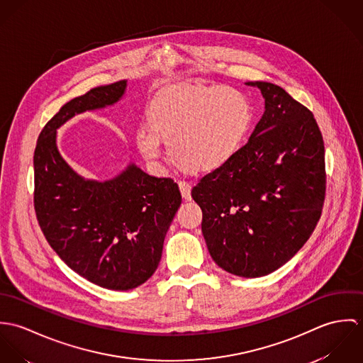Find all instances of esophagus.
Returning a JSON list of instances; mask_svg holds the SVG:
<instances>
[{"label": "esophagus", "mask_w": 363, "mask_h": 363, "mask_svg": "<svg viewBox=\"0 0 363 363\" xmlns=\"http://www.w3.org/2000/svg\"><path fill=\"white\" fill-rule=\"evenodd\" d=\"M179 189L186 201L191 200V184L187 182H179Z\"/></svg>", "instance_id": "obj_1"}]
</instances>
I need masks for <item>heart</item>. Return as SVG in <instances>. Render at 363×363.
Listing matches in <instances>:
<instances>
[{
  "label": "heart",
  "instance_id": "heart-1",
  "mask_svg": "<svg viewBox=\"0 0 363 363\" xmlns=\"http://www.w3.org/2000/svg\"><path fill=\"white\" fill-rule=\"evenodd\" d=\"M148 117L151 124L135 133L137 150L148 163L160 166L164 141L177 164L207 173L240 150L253 111L247 96L235 88L176 85L156 94Z\"/></svg>",
  "mask_w": 363,
  "mask_h": 363
}]
</instances>
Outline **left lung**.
Masks as SVG:
<instances>
[{
	"instance_id": "1",
	"label": "left lung",
	"mask_w": 363,
	"mask_h": 363,
	"mask_svg": "<svg viewBox=\"0 0 363 363\" xmlns=\"http://www.w3.org/2000/svg\"><path fill=\"white\" fill-rule=\"evenodd\" d=\"M265 110L247 144L191 190L203 211L212 259L245 278L264 277L311 238L324 204V143L313 113L271 82Z\"/></svg>"
}]
</instances>
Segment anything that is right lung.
Returning <instances> with one entry per match:
<instances>
[{"instance_id":"obj_1","label":"right lung","mask_w":363,"mask_h":363,"mask_svg":"<svg viewBox=\"0 0 363 363\" xmlns=\"http://www.w3.org/2000/svg\"><path fill=\"white\" fill-rule=\"evenodd\" d=\"M127 81L98 86L64 104L42 130L35 156V211L52 250L78 275L128 291L152 277L166 232L182 204L177 183L130 163L99 182L78 174L58 152L57 130L88 110L118 102Z\"/></svg>"}]
</instances>
